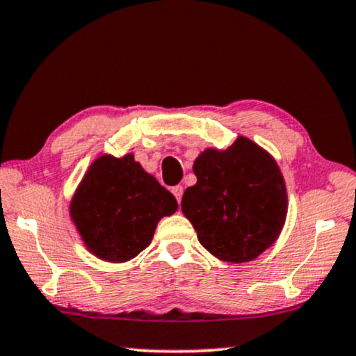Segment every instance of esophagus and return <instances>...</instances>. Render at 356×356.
Wrapping results in <instances>:
<instances>
[{"label":"esophagus","instance_id":"esophagus-1","mask_svg":"<svg viewBox=\"0 0 356 356\" xmlns=\"http://www.w3.org/2000/svg\"><path fill=\"white\" fill-rule=\"evenodd\" d=\"M172 193H174L175 199H177L179 204H181L182 193H184V187H182V186H175V187H172Z\"/></svg>","mask_w":356,"mask_h":356}]
</instances>
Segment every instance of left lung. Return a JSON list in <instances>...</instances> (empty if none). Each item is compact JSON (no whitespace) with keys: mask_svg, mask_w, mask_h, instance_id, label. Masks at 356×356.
Segmentation results:
<instances>
[{"mask_svg":"<svg viewBox=\"0 0 356 356\" xmlns=\"http://www.w3.org/2000/svg\"><path fill=\"white\" fill-rule=\"evenodd\" d=\"M195 186L182 197L200 245L230 263L269 248L286 220L287 195L276 161L246 138L230 149H207L193 163Z\"/></svg>","mask_w":356,"mask_h":356,"instance_id":"left-lung-1","label":"left lung"}]
</instances>
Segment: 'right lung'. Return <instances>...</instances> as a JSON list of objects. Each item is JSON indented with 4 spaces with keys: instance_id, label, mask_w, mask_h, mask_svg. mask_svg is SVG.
<instances>
[{
    "instance_id": "1",
    "label": "right lung",
    "mask_w": 356,
    "mask_h": 356,
    "mask_svg": "<svg viewBox=\"0 0 356 356\" xmlns=\"http://www.w3.org/2000/svg\"><path fill=\"white\" fill-rule=\"evenodd\" d=\"M177 200L131 154L98 157L83 177L70 215L85 245L105 261L123 263L149 246L157 222Z\"/></svg>"
}]
</instances>
